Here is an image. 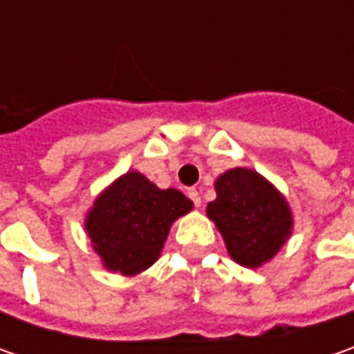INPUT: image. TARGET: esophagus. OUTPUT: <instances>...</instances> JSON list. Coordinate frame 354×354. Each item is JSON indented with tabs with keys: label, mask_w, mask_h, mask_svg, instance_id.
Masks as SVG:
<instances>
[{
	"label": "esophagus",
	"mask_w": 354,
	"mask_h": 354,
	"mask_svg": "<svg viewBox=\"0 0 354 354\" xmlns=\"http://www.w3.org/2000/svg\"><path fill=\"white\" fill-rule=\"evenodd\" d=\"M187 195H189V198L193 201V205H195V207H201V195H198L197 189H189V193H187Z\"/></svg>",
	"instance_id": "1"
}]
</instances>
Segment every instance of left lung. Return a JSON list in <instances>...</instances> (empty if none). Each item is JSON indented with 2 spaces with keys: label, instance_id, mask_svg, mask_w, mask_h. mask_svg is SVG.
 I'll return each instance as SVG.
<instances>
[{
  "label": "left lung",
  "instance_id": "obj_1",
  "mask_svg": "<svg viewBox=\"0 0 354 354\" xmlns=\"http://www.w3.org/2000/svg\"><path fill=\"white\" fill-rule=\"evenodd\" d=\"M216 198L207 216L225 238L230 258L244 268L268 264L293 232V212L264 175L248 167H232L216 177Z\"/></svg>",
  "mask_w": 354,
  "mask_h": 354
}]
</instances>
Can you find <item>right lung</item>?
I'll list each match as a JSON object with an SVG mask.
<instances>
[{
    "label": "right lung",
    "mask_w": 354,
    "mask_h": 354,
    "mask_svg": "<svg viewBox=\"0 0 354 354\" xmlns=\"http://www.w3.org/2000/svg\"><path fill=\"white\" fill-rule=\"evenodd\" d=\"M191 211L193 201L181 191L128 171L94 198L84 230L104 268L129 278L156 264L173 223Z\"/></svg>",
    "instance_id": "right-lung-1"
}]
</instances>
